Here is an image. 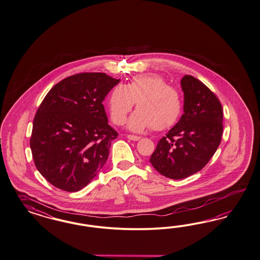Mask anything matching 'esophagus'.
<instances>
[{"label": "esophagus", "instance_id": "34e87169", "mask_svg": "<svg viewBox=\"0 0 260 260\" xmlns=\"http://www.w3.org/2000/svg\"><path fill=\"white\" fill-rule=\"evenodd\" d=\"M129 140H133V141H138L140 139V136H137V135H128L126 136Z\"/></svg>", "mask_w": 260, "mask_h": 260}]
</instances>
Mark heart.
<instances>
[{"label":"heart","instance_id":"1","mask_svg":"<svg viewBox=\"0 0 260 260\" xmlns=\"http://www.w3.org/2000/svg\"><path fill=\"white\" fill-rule=\"evenodd\" d=\"M136 103L137 110L128 120V127L141 132L152 126L163 131L175 125L182 111L179 91L157 75L135 76L127 84L119 83L108 97V113L115 125H122Z\"/></svg>","mask_w":260,"mask_h":260}]
</instances>
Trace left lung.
Instances as JSON below:
<instances>
[{"label":"left lung","mask_w":260,"mask_h":260,"mask_svg":"<svg viewBox=\"0 0 260 260\" xmlns=\"http://www.w3.org/2000/svg\"><path fill=\"white\" fill-rule=\"evenodd\" d=\"M180 83L184 113L158 141L150 158L155 170L172 179L202 170L217 151L223 134V108L214 93L190 75Z\"/></svg>","instance_id":"1"}]
</instances>
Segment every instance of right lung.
<instances>
[{
    "mask_svg": "<svg viewBox=\"0 0 260 260\" xmlns=\"http://www.w3.org/2000/svg\"><path fill=\"white\" fill-rule=\"evenodd\" d=\"M120 80L80 73L56 83L36 111L30 150L39 173L56 188L85 187L108 160L118 133L108 124L103 101Z\"/></svg>",
    "mask_w": 260,
    "mask_h": 260,
    "instance_id": "add662e5",
    "label": "right lung"
}]
</instances>
